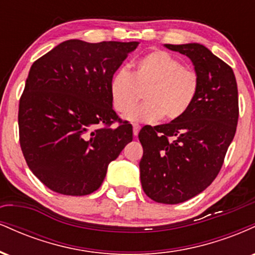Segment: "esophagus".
Returning a JSON list of instances; mask_svg holds the SVG:
<instances>
[{
    "label": "esophagus",
    "instance_id": "1",
    "mask_svg": "<svg viewBox=\"0 0 255 255\" xmlns=\"http://www.w3.org/2000/svg\"><path fill=\"white\" fill-rule=\"evenodd\" d=\"M139 130H140V126L137 125V124H133V134H134V136L137 135Z\"/></svg>",
    "mask_w": 255,
    "mask_h": 255
}]
</instances>
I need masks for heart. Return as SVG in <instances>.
Returning <instances> with one entry per match:
<instances>
[{
    "instance_id": "b5f03b06",
    "label": "heart",
    "mask_w": 255,
    "mask_h": 255,
    "mask_svg": "<svg viewBox=\"0 0 255 255\" xmlns=\"http://www.w3.org/2000/svg\"><path fill=\"white\" fill-rule=\"evenodd\" d=\"M140 104L126 116L129 121H176L183 118L200 92V75L194 68L164 50H152L134 62L133 74L119 69L110 79L111 105L120 114L128 113L141 98Z\"/></svg>"
}]
</instances>
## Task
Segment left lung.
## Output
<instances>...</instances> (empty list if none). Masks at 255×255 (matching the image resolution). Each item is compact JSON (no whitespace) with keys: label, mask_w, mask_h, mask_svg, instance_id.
<instances>
[{"label":"left lung","mask_w":255,"mask_h":255,"mask_svg":"<svg viewBox=\"0 0 255 255\" xmlns=\"http://www.w3.org/2000/svg\"><path fill=\"white\" fill-rule=\"evenodd\" d=\"M192 60L200 92L183 118L145 126L140 180L145 194L162 204H180L206 189L217 177L239 120V93L229 64L198 43L165 44Z\"/></svg>","instance_id":"left-lung-1"}]
</instances>
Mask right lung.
I'll return each instance as SVG.
<instances>
[{
    "instance_id": "1",
    "label": "right lung",
    "mask_w": 255,
    "mask_h": 255,
    "mask_svg": "<svg viewBox=\"0 0 255 255\" xmlns=\"http://www.w3.org/2000/svg\"><path fill=\"white\" fill-rule=\"evenodd\" d=\"M137 44L69 39L32 64L19 102V140L30 170L51 191H97L133 140L131 126L113 109L109 83Z\"/></svg>"
}]
</instances>
